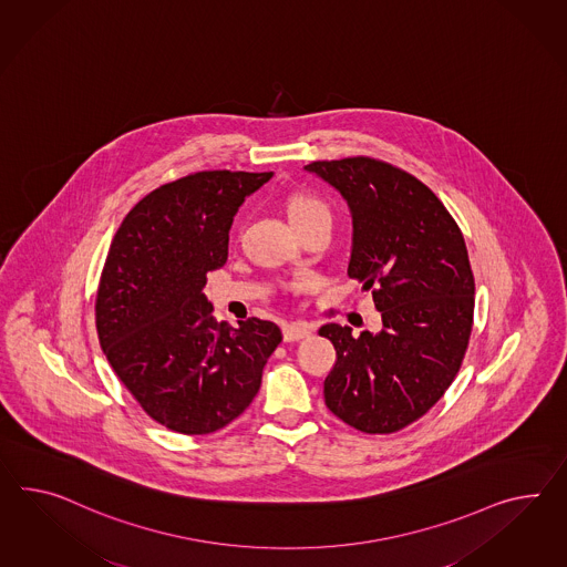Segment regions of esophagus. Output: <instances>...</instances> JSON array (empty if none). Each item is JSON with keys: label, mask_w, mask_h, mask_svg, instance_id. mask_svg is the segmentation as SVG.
Segmentation results:
<instances>
[{"label": "esophagus", "mask_w": 567, "mask_h": 567, "mask_svg": "<svg viewBox=\"0 0 567 567\" xmlns=\"http://www.w3.org/2000/svg\"><path fill=\"white\" fill-rule=\"evenodd\" d=\"M310 327L305 322H290V324H284V339L286 341H300L305 337H310Z\"/></svg>", "instance_id": "esophagus-1"}]
</instances>
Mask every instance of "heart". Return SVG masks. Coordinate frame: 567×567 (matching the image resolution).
I'll use <instances>...</instances> for the list:
<instances>
[{
  "label": "heart",
  "instance_id": "heart-1",
  "mask_svg": "<svg viewBox=\"0 0 567 567\" xmlns=\"http://www.w3.org/2000/svg\"><path fill=\"white\" fill-rule=\"evenodd\" d=\"M315 214H329L327 207L320 204L319 199L310 197V195H293L288 204V216L290 221H298V219L315 216Z\"/></svg>",
  "mask_w": 567,
  "mask_h": 567
}]
</instances>
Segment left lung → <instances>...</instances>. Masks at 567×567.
<instances>
[{"label":"left lung","instance_id":"obj_1","mask_svg":"<svg viewBox=\"0 0 567 567\" xmlns=\"http://www.w3.org/2000/svg\"><path fill=\"white\" fill-rule=\"evenodd\" d=\"M305 171L346 199L348 276L372 290L382 315L378 333L320 327L337 351L324 403L360 432L391 434L436 405L465 358L475 308L465 238L432 190L386 162L358 156Z\"/></svg>","mask_w":567,"mask_h":567}]
</instances>
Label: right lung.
Listing matches in <instances>:
<instances>
[{
  "label": "right lung",
  "instance_id": "obj_1",
  "mask_svg": "<svg viewBox=\"0 0 567 567\" xmlns=\"http://www.w3.org/2000/svg\"><path fill=\"white\" fill-rule=\"evenodd\" d=\"M274 173L205 171L162 185L118 226L96 293L101 348L164 427L202 436L247 409L281 341L271 320L212 317L207 274L228 259L238 207Z\"/></svg>",
  "mask_w": 567,
  "mask_h": 567
}]
</instances>
